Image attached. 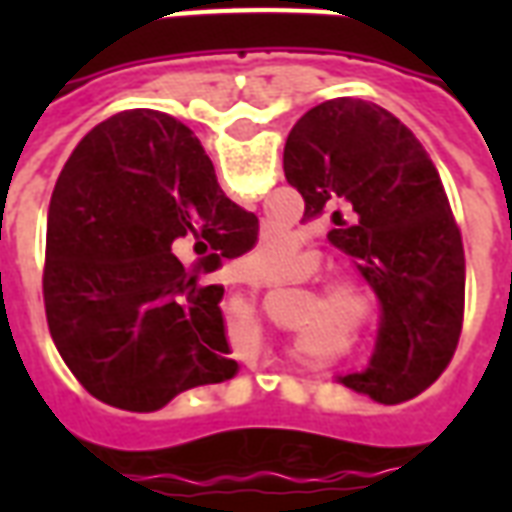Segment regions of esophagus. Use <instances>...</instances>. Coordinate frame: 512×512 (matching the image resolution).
<instances>
[{"label": "esophagus", "instance_id": "esophagus-1", "mask_svg": "<svg viewBox=\"0 0 512 512\" xmlns=\"http://www.w3.org/2000/svg\"><path fill=\"white\" fill-rule=\"evenodd\" d=\"M246 285H252V288H260V285H266V282H257V279H246Z\"/></svg>", "mask_w": 512, "mask_h": 512}]
</instances>
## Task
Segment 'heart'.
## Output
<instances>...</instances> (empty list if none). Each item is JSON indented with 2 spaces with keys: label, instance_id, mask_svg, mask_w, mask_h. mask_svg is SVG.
Listing matches in <instances>:
<instances>
[{
  "label": "heart",
  "instance_id": "1",
  "mask_svg": "<svg viewBox=\"0 0 512 512\" xmlns=\"http://www.w3.org/2000/svg\"><path fill=\"white\" fill-rule=\"evenodd\" d=\"M290 252H293V244H290L288 235L274 233L257 246L255 252L249 255V260L266 268L282 266ZM315 274H318V260H307L304 277L312 279ZM318 315H323V321L326 318L337 321L345 332H351L354 337H367V334H373V329L381 321V299H378L373 285L359 277H334L326 285H321V288H315V307L304 296L299 301V310H296V323L306 326L307 322H312L313 326L301 329V340H304L307 348L329 351L334 337L315 326V321H321Z\"/></svg>",
  "mask_w": 512,
  "mask_h": 512
}]
</instances>
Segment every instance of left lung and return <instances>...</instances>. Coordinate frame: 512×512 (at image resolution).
I'll list each match as a JSON object with an SVG mask.
<instances>
[{"label":"left lung","instance_id":"1","mask_svg":"<svg viewBox=\"0 0 512 512\" xmlns=\"http://www.w3.org/2000/svg\"><path fill=\"white\" fill-rule=\"evenodd\" d=\"M304 219L332 216L329 241L381 299L376 351L354 392L397 403L450 365L463 323V241L433 161L392 112L359 98L312 106L285 142Z\"/></svg>","mask_w":512,"mask_h":512}]
</instances>
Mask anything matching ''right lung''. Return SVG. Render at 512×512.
Masks as SVG:
<instances>
[{
	"instance_id": "obj_1",
	"label": "right lung",
	"mask_w": 512,
	"mask_h": 512,
	"mask_svg": "<svg viewBox=\"0 0 512 512\" xmlns=\"http://www.w3.org/2000/svg\"><path fill=\"white\" fill-rule=\"evenodd\" d=\"M255 241L257 216L224 197L191 128L153 109L98 123L49 205L43 301L65 365L126 411L233 378L224 288L202 274Z\"/></svg>"
}]
</instances>
